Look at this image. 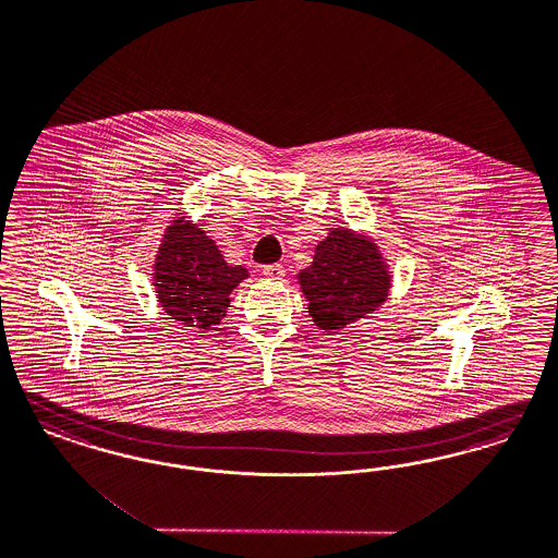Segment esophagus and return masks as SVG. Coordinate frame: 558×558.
<instances>
[{
  "label": "esophagus",
  "instance_id": "1",
  "mask_svg": "<svg viewBox=\"0 0 558 558\" xmlns=\"http://www.w3.org/2000/svg\"><path fill=\"white\" fill-rule=\"evenodd\" d=\"M264 276L269 280H280L284 276V268L280 264H269V266H264Z\"/></svg>",
  "mask_w": 558,
  "mask_h": 558
}]
</instances>
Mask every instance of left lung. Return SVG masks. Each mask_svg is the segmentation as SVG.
<instances>
[{"label":"left lung","instance_id":"obj_1","mask_svg":"<svg viewBox=\"0 0 558 558\" xmlns=\"http://www.w3.org/2000/svg\"><path fill=\"white\" fill-rule=\"evenodd\" d=\"M315 326L342 329L379 307L389 290V274L379 250L348 229L329 232L315 250L313 264L299 274Z\"/></svg>","mask_w":558,"mask_h":558}]
</instances>
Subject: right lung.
<instances>
[{"label": "right lung", "instance_id": "obj_1", "mask_svg": "<svg viewBox=\"0 0 558 558\" xmlns=\"http://www.w3.org/2000/svg\"><path fill=\"white\" fill-rule=\"evenodd\" d=\"M250 274L229 266L216 243L192 222L174 220L154 264V287L165 311L183 326L210 329L229 308V294Z\"/></svg>", "mask_w": 558, "mask_h": 558}]
</instances>
